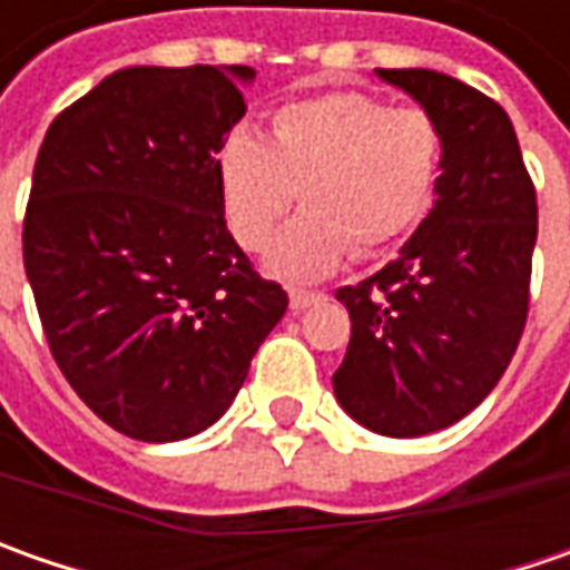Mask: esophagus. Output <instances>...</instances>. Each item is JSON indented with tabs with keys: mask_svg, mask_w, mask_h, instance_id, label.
Returning <instances> with one entry per match:
<instances>
[{
	"mask_svg": "<svg viewBox=\"0 0 570 570\" xmlns=\"http://www.w3.org/2000/svg\"><path fill=\"white\" fill-rule=\"evenodd\" d=\"M292 311H304V307H311V304H317L323 301V292H304V288H292Z\"/></svg>",
	"mask_w": 570,
	"mask_h": 570,
	"instance_id": "34e87169",
	"label": "esophagus"
}]
</instances>
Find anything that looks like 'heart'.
Returning a JSON list of instances; mask_svg holds the SVG:
<instances>
[{"label": "heart", "instance_id": "1", "mask_svg": "<svg viewBox=\"0 0 570 570\" xmlns=\"http://www.w3.org/2000/svg\"><path fill=\"white\" fill-rule=\"evenodd\" d=\"M441 170L444 129L431 110L352 88L292 100L275 110L269 142L234 129L215 155L225 222L244 250L273 244L301 193L307 212L269 256V269L295 282L405 237L434 203Z\"/></svg>", "mask_w": 570, "mask_h": 570}]
</instances>
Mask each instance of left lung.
I'll use <instances>...</instances> for the list:
<instances>
[{"instance_id": "left-lung-1", "label": "left lung", "mask_w": 570, "mask_h": 570, "mask_svg": "<svg viewBox=\"0 0 570 570\" xmlns=\"http://www.w3.org/2000/svg\"><path fill=\"white\" fill-rule=\"evenodd\" d=\"M444 129L438 199L396 259L336 292L352 340L333 390L386 438L460 422L508 371L530 311L537 187L498 100L431 69H377Z\"/></svg>"}]
</instances>
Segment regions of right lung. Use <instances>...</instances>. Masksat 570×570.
I'll return each mask as SVG.
<instances>
[{
    "instance_id": "obj_1",
    "label": "right lung",
    "mask_w": 570,
    "mask_h": 570,
    "mask_svg": "<svg viewBox=\"0 0 570 570\" xmlns=\"http://www.w3.org/2000/svg\"><path fill=\"white\" fill-rule=\"evenodd\" d=\"M247 66H132L47 129L24 273L62 377L136 441L225 415L288 307L230 237L215 155L247 114Z\"/></svg>"
}]
</instances>
